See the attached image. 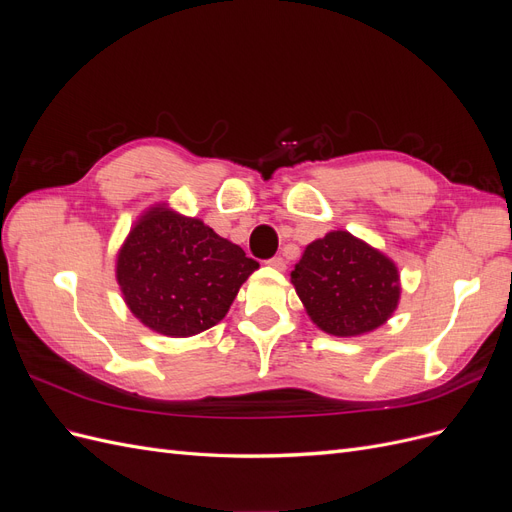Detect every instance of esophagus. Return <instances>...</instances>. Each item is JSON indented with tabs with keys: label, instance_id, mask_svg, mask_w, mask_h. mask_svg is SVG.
I'll use <instances>...</instances> for the list:
<instances>
[{
	"label": "esophagus",
	"instance_id": "1",
	"mask_svg": "<svg viewBox=\"0 0 512 512\" xmlns=\"http://www.w3.org/2000/svg\"><path fill=\"white\" fill-rule=\"evenodd\" d=\"M267 265L273 267V269H277V271H284V269H286V260H284L282 256H273V258L267 260Z\"/></svg>",
	"mask_w": 512,
	"mask_h": 512
}]
</instances>
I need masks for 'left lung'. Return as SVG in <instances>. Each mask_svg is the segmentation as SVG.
Returning a JSON list of instances; mask_svg holds the SVG:
<instances>
[{
  "instance_id": "left-lung-1",
  "label": "left lung",
  "mask_w": 512,
  "mask_h": 512,
  "mask_svg": "<svg viewBox=\"0 0 512 512\" xmlns=\"http://www.w3.org/2000/svg\"><path fill=\"white\" fill-rule=\"evenodd\" d=\"M290 280L316 327L337 337L378 329L401 292L395 262L346 230L309 243Z\"/></svg>"
}]
</instances>
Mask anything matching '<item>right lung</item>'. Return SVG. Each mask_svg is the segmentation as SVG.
<instances>
[{
    "label": "right lung",
    "mask_w": 512,
    "mask_h": 512,
    "mask_svg": "<svg viewBox=\"0 0 512 512\" xmlns=\"http://www.w3.org/2000/svg\"><path fill=\"white\" fill-rule=\"evenodd\" d=\"M256 269L239 245L164 205L141 215L117 254V282L130 312L168 337L215 327Z\"/></svg>",
    "instance_id": "1"
}]
</instances>
